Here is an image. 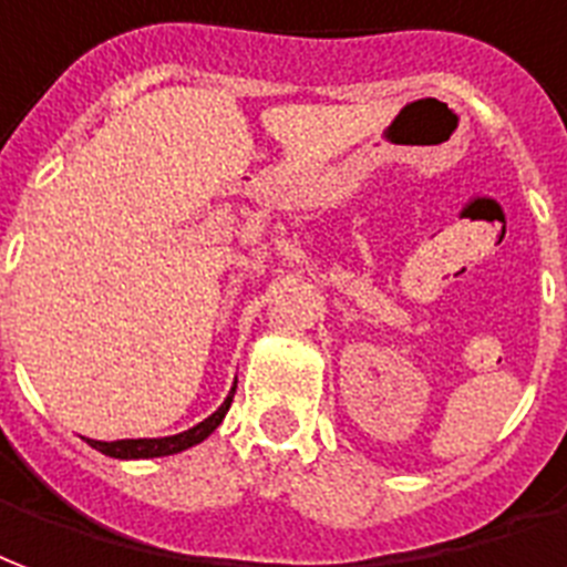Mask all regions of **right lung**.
Returning a JSON list of instances; mask_svg holds the SVG:
<instances>
[{
  "label": "right lung",
  "instance_id": "right-lung-1",
  "mask_svg": "<svg viewBox=\"0 0 567 567\" xmlns=\"http://www.w3.org/2000/svg\"><path fill=\"white\" fill-rule=\"evenodd\" d=\"M234 390H237V381H234V388L225 396L216 412L204 417L200 423H195L192 430L177 435H165V439H116V442H95V439H86L90 447L95 451H102L104 456H113V460H153V456H171L179 454V451H186V447H195L207 439L209 433H216V426L225 421V414L230 409V400H234Z\"/></svg>",
  "mask_w": 567,
  "mask_h": 567
}]
</instances>
